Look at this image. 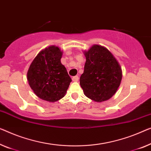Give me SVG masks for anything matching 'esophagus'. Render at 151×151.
I'll return each instance as SVG.
<instances>
[{
  "instance_id": "1",
  "label": "esophagus",
  "mask_w": 151,
  "mask_h": 151,
  "mask_svg": "<svg viewBox=\"0 0 151 151\" xmlns=\"http://www.w3.org/2000/svg\"><path fill=\"white\" fill-rule=\"evenodd\" d=\"M78 79H79V78H78V76H75L73 77V81L74 82H77Z\"/></svg>"
}]
</instances>
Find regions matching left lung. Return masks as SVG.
Segmentation results:
<instances>
[{
    "mask_svg": "<svg viewBox=\"0 0 151 151\" xmlns=\"http://www.w3.org/2000/svg\"><path fill=\"white\" fill-rule=\"evenodd\" d=\"M86 62L80 77L84 94L95 102L111 98L120 85L122 71L113 55L105 47L94 45L85 52Z\"/></svg>",
    "mask_w": 151,
    "mask_h": 151,
    "instance_id": "obj_1",
    "label": "left lung"
}]
</instances>
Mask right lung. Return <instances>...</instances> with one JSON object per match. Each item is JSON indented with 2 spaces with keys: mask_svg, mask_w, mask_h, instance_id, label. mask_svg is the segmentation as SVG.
<instances>
[{
  "mask_svg": "<svg viewBox=\"0 0 151 151\" xmlns=\"http://www.w3.org/2000/svg\"><path fill=\"white\" fill-rule=\"evenodd\" d=\"M62 52L58 47L50 46L36 56L27 73L29 85L42 100L54 102L66 94L72 81L62 64Z\"/></svg>",
  "mask_w": 151,
  "mask_h": 151,
  "instance_id": "right-lung-1",
  "label": "right lung"
}]
</instances>
